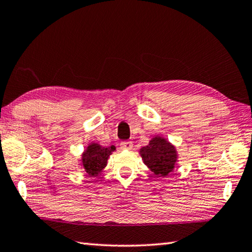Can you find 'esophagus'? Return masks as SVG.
Listing matches in <instances>:
<instances>
[{
    "instance_id": "esophagus-1",
    "label": "esophagus",
    "mask_w": 252,
    "mask_h": 252,
    "mask_svg": "<svg viewBox=\"0 0 252 252\" xmlns=\"http://www.w3.org/2000/svg\"><path fill=\"white\" fill-rule=\"evenodd\" d=\"M120 146L121 149H125V150H131L133 147V143L131 141H122L120 143Z\"/></svg>"
}]
</instances>
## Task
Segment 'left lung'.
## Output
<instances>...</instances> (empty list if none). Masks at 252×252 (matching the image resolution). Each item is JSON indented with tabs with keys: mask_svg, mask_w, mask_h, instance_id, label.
<instances>
[{
	"mask_svg": "<svg viewBox=\"0 0 252 252\" xmlns=\"http://www.w3.org/2000/svg\"><path fill=\"white\" fill-rule=\"evenodd\" d=\"M140 154L145 164L155 175L167 176L174 169L177 160L176 150L170 143L161 137H154L149 145L141 150Z\"/></svg>",
	"mask_w": 252,
	"mask_h": 252,
	"instance_id": "8db88e82",
	"label": "left lung"
}]
</instances>
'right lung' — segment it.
<instances>
[{
	"label": "right lung",
	"mask_w": 252,
	"mask_h": 252,
	"mask_svg": "<svg viewBox=\"0 0 252 252\" xmlns=\"http://www.w3.org/2000/svg\"><path fill=\"white\" fill-rule=\"evenodd\" d=\"M115 146L101 147L98 144H92L88 146L86 152L82 157L83 167L87 174L96 176L107 164V159L111 152L115 151Z\"/></svg>",
	"instance_id": "add662e5"
}]
</instances>
